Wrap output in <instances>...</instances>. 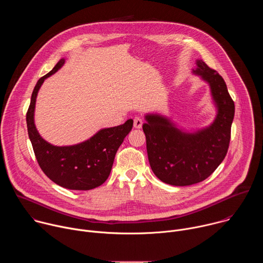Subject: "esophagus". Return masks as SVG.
<instances>
[{
  "instance_id": "1",
  "label": "esophagus",
  "mask_w": 263,
  "mask_h": 263,
  "mask_svg": "<svg viewBox=\"0 0 263 263\" xmlns=\"http://www.w3.org/2000/svg\"><path fill=\"white\" fill-rule=\"evenodd\" d=\"M142 124H143V122L140 118H135L134 119V128L135 129H140L142 127Z\"/></svg>"
}]
</instances>
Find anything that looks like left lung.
Returning a JSON list of instances; mask_svg holds the SVG:
<instances>
[{"instance_id":"1","label":"left lung","mask_w":263,"mask_h":263,"mask_svg":"<svg viewBox=\"0 0 263 263\" xmlns=\"http://www.w3.org/2000/svg\"><path fill=\"white\" fill-rule=\"evenodd\" d=\"M194 73L208 83L217 115L213 123L194 133L185 132L167 118L146 115L142 130L148 162L162 182L187 186L204 181L226 157L235 106L220 74L197 60Z\"/></svg>"}]
</instances>
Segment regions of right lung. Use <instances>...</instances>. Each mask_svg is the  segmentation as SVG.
<instances>
[{"label": "right lung", "mask_w": 263, "mask_h": 263, "mask_svg": "<svg viewBox=\"0 0 263 263\" xmlns=\"http://www.w3.org/2000/svg\"><path fill=\"white\" fill-rule=\"evenodd\" d=\"M64 62L60 59L50 72L37 81L26 116L28 134L37 162L48 178L67 190L89 191L102 185L109 177L118 149L133 127V120L118 127L102 129L78 144L57 146L46 141L34 124L36 97L44 81Z\"/></svg>", "instance_id": "1"}]
</instances>
